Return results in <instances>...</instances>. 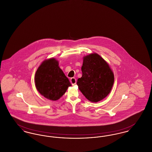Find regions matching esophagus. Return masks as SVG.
<instances>
[{
  "label": "esophagus",
  "instance_id": "esophagus-1",
  "mask_svg": "<svg viewBox=\"0 0 152 152\" xmlns=\"http://www.w3.org/2000/svg\"><path fill=\"white\" fill-rule=\"evenodd\" d=\"M70 81H71V84L73 86V85H75L76 83V79L75 77H72V78L71 79Z\"/></svg>",
  "mask_w": 152,
  "mask_h": 152
}]
</instances>
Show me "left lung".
Instances as JSON below:
<instances>
[{
    "label": "left lung",
    "mask_w": 152,
    "mask_h": 152,
    "mask_svg": "<svg viewBox=\"0 0 152 152\" xmlns=\"http://www.w3.org/2000/svg\"><path fill=\"white\" fill-rule=\"evenodd\" d=\"M82 76L77 85L89 101L97 102L110 92L114 83V74L108 63L96 53L83 57Z\"/></svg>",
    "instance_id": "obj_1"
}]
</instances>
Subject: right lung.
<instances>
[{
	"label": "right lung",
	"mask_w": 152,
	"mask_h": 152,
	"mask_svg": "<svg viewBox=\"0 0 152 152\" xmlns=\"http://www.w3.org/2000/svg\"><path fill=\"white\" fill-rule=\"evenodd\" d=\"M35 84L40 94L52 101L58 100L72 86L59 67L58 60L53 58L44 60L38 67Z\"/></svg>",
	"instance_id": "1"
}]
</instances>
